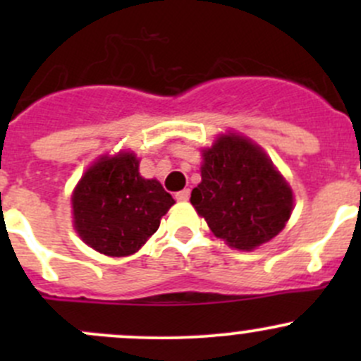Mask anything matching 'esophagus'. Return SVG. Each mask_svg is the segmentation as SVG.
<instances>
[{
    "mask_svg": "<svg viewBox=\"0 0 361 361\" xmlns=\"http://www.w3.org/2000/svg\"><path fill=\"white\" fill-rule=\"evenodd\" d=\"M188 199H190V190H188V188H185V190L178 192V194H176V201L187 202Z\"/></svg>",
    "mask_w": 361,
    "mask_h": 361,
    "instance_id": "34e87169",
    "label": "esophagus"
}]
</instances>
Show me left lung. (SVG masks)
<instances>
[{"mask_svg": "<svg viewBox=\"0 0 361 361\" xmlns=\"http://www.w3.org/2000/svg\"><path fill=\"white\" fill-rule=\"evenodd\" d=\"M202 157V180L190 202L216 238L251 251L285 228L293 209L292 188L258 145L221 134Z\"/></svg>", "mask_w": 361, "mask_h": 361, "instance_id": "left-lung-1", "label": "left lung"}]
</instances>
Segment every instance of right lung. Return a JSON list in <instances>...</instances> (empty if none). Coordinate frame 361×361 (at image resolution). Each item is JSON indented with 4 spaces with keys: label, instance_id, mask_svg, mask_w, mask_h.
I'll use <instances>...</instances> for the list:
<instances>
[{
    "label": "right lung",
    "instance_id": "1",
    "mask_svg": "<svg viewBox=\"0 0 361 361\" xmlns=\"http://www.w3.org/2000/svg\"><path fill=\"white\" fill-rule=\"evenodd\" d=\"M75 228L82 241L108 257L136 253L155 234L174 199L157 180H145L130 152L94 162L71 197Z\"/></svg>",
    "mask_w": 361,
    "mask_h": 361
}]
</instances>
